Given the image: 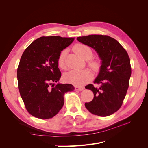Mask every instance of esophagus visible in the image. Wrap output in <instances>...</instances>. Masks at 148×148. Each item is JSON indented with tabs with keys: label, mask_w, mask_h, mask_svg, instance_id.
<instances>
[{
	"label": "esophagus",
	"mask_w": 148,
	"mask_h": 148,
	"mask_svg": "<svg viewBox=\"0 0 148 148\" xmlns=\"http://www.w3.org/2000/svg\"><path fill=\"white\" fill-rule=\"evenodd\" d=\"M84 89V88L82 86H76L75 87V90L76 91H83Z\"/></svg>",
	"instance_id": "esophagus-1"
}]
</instances>
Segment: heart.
<instances>
[{
    "label": "heart",
    "mask_w": 148,
    "mask_h": 148,
    "mask_svg": "<svg viewBox=\"0 0 148 148\" xmlns=\"http://www.w3.org/2000/svg\"><path fill=\"white\" fill-rule=\"evenodd\" d=\"M73 51L76 53L81 57L84 60H89L91 59L93 56L92 49L88 46L84 44H77L73 47ZM65 56L66 50L61 51L58 56L57 64L60 68L64 69L65 67ZM88 65L94 71H97L100 69L101 64L97 60L90 59L88 62ZM93 77L92 71L89 69L83 70H72L69 71L65 75V79L67 82L74 84L75 86H82L91 81Z\"/></svg>",
    "instance_id": "heart-1"
}]
</instances>
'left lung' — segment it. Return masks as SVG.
Returning <instances> with one entry per match:
<instances>
[{
  "label": "left lung",
  "instance_id": "8db88e82",
  "mask_svg": "<svg viewBox=\"0 0 148 148\" xmlns=\"http://www.w3.org/2000/svg\"><path fill=\"white\" fill-rule=\"evenodd\" d=\"M78 41L90 46L102 60L99 73L94 83L85 87L94 94L93 99L85 103L94 115L106 117L122 106L132 74L130 59L126 50L115 39L107 35L92 34L78 37Z\"/></svg>",
  "mask_w": 148,
  "mask_h": 148
}]
</instances>
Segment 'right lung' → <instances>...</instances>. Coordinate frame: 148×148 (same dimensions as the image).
I'll return each instance as SVG.
<instances>
[{
  "instance_id": "add662e5",
  "label": "right lung",
  "mask_w": 148,
  "mask_h": 148,
  "mask_svg": "<svg viewBox=\"0 0 148 148\" xmlns=\"http://www.w3.org/2000/svg\"><path fill=\"white\" fill-rule=\"evenodd\" d=\"M74 39L58 36H42L22 54L17 69L18 89L25 108L34 117L41 119L54 117L64 106L65 94L75 89L70 84H54L61 77L58 56Z\"/></svg>"
}]
</instances>
